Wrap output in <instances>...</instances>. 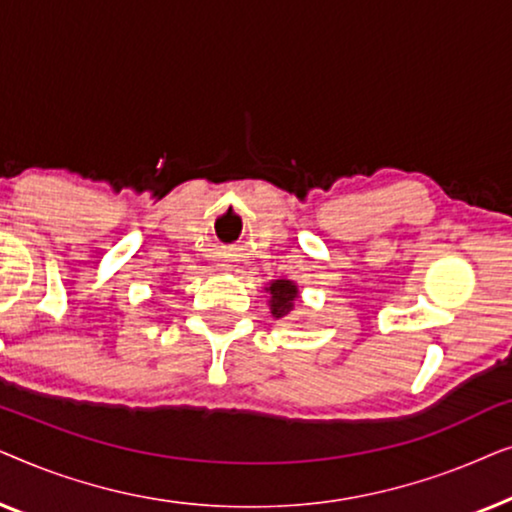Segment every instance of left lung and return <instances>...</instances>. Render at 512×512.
Returning <instances> with one entry per match:
<instances>
[{
  "mask_svg": "<svg viewBox=\"0 0 512 512\" xmlns=\"http://www.w3.org/2000/svg\"><path fill=\"white\" fill-rule=\"evenodd\" d=\"M265 293H268L270 314L275 319L289 317L300 296L298 284L291 282V279H272V282H268V286H265Z\"/></svg>",
  "mask_w": 512,
  "mask_h": 512,
  "instance_id": "left-lung-1",
  "label": "left lung"
}]
</instances>
